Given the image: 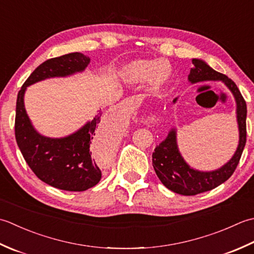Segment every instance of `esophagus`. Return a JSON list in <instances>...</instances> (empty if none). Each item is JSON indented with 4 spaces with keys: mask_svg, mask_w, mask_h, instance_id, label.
<instances>
[{
    "mask_svg": "<svg viewBox=\"0 0 254 254\" xmlns=\"http://www.w3.org/2000/svg\"><path fill=\"white\" fill-rule=\"evenodd\" d=\"M123 107L126 108V110H131V108H133V100L132 98H126L125 101H123Z\"/></svg>",
    "mask_w": 254,
    "mask_h": 254,
    "instance_id": "34e87169",
    "label": "esophagus"
}]
</instances>
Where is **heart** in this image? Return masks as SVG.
<instances>
[{
    "instance_id": "heart-1",
    "label": "heart",
    "mask_w": 254,
    "mask_h": 254,
    "mask_svg": "<svg viewBox=\"0 0 254 254\" xmlns=\"http://www.w3.org/2000/svg\"><path fill=\"white\" fill-rule=\"evenodd\" d=\"M120 80L127 84H140L150 80L153 87H161L170 75L168 66L162 62L148 59L132 60L124 64L117 73Z\"/></svg>"
}]
</instances>
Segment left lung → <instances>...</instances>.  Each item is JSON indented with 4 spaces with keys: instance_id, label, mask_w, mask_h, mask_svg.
I'll use <instances>...</instances> for the list:
<instances>
[{
    "instance_id": "1",
    "label": "left lung",
    "mask_w": 254,
    "mask_h": 254,
    "mask_svg": "<svg viewBox=\"0 0 254 254\" xmlns=\"http://www.w3.org/2000/svg\"><path fill=\"white\" fill-rule=\"evenodd\" d=\"M194 68L190 69L189 81L197 83L203 81H221L231 91L237 104V122L239 127V143L234 156L221 168L210 172L190 168L181 156L177 142V129H171L168 137L157 146L152 153V165L159 180L165 188L185 196L207 192L228 180L235 172L247 140V104L238 86L228 76L219 73L200 59H192ZM178 98H174L173 103Z\"/></svg>"
}]
</instances>
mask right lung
<instances>
[{
    "mask_svg": "<svg viewBox=\"0 0 254 254\" xmlns=\"http://www.w3.org/2000/svg\"><path fill=\"white\" fill-rule=\"evenodd\" d=\"M89 57L72 53L49 59L38 65L19 90L15 116V138L25 161L39 180L56 189L82 192L95 186L102 178L101 165L92 157L93 143L103 144L105 129L100 112L79 130L64 138L40 134L32 125L24 105L27 86L50 77L68 76L84 71Z\"/></svg>",
    "mask_w": 254,
    "mask_h": 254,
    "instance_id": "add662e5",
    "label": "right lung"
}]
</instances>
